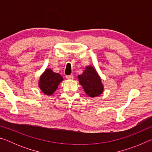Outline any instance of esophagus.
<instances>
[{"instance_id": "34e87169", "label": "esophagus", "mask_w": 152, "mask_h": 152, "mask_svg": "<svg viewBox=\"0 0 152 152\" xmlns=\"http://www.w3.org/2000/svg\"><path fill=\"white\" fill-rule=\"evenodd\" d=\"M66 78L68 79V80H72L74 78V75H72V74H71V75H68V76H66Z\"/></svg>"}]
</instances>
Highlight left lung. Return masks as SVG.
<instances>
[{"mask_svg":"<svg viewBox=\"0 0 152 152\" xmlns=\"http://www.w3.org/2000/svg\"><path fill=\"white\" fill-rule=\"evenodd\" d=\"M78 77L80 84L89 96H97L103 91L101 78L93 67L88 66L84 72Z\"/></svg>","mask_w":152,"mask_h":152,"instance_id":"8db88e82","label":"left lung"}]
</instances>
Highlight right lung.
<instances>
[{
    "label": "right lung",
    "instance_id": "add662e5",
    "mask_svg": "<svg viewBox=\"0 0 152 152\" xmlns=\"http://www.w3.org/2000/svg\"><path fill=\"white\" fill-rule=\"evenodd\" d=\"M62 80L63 78L60 74L53 72L50 69H47L40 77L39 87L43 93L51 95L55 92L58 84Z\"/></svg>",
    "mask_w": 152,
    "mask_h": 152
}]
</instances>
